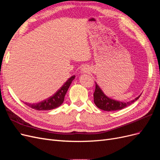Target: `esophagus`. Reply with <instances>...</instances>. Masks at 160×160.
Returning a JSON list of instances; mask_svg holds the SVG:
<instances>
[{
	"label": "esophagus",
	"mask_w": 160,
	"mask_h": 160,
	"mask_svg": "<svg viewBox=\"0 0 160 160\" xmlns=\"http://www.w3.org/2000/svg\"><path fill=\"white\" fill-rule=\"evenodd\" d=\"M81 71H82V72H83V73H88V72H90V68H89V67L88 66V65L83 66V67H82Z\"/></svg>",
	"instance_id": "esophagus-1"
}]
</instances>
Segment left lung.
<instances>
[{"instance_id":"obj_1","label":"left lung","mask_w":160,"mask_h":160,"mask_svg":"<svg viewBox=\"0 0 160 160\" xmlns=\"http://www.w3.org/2000/svg\"><path fill=\"white\" fill-rule=\"evenodd\" d=\"M142 94H140L136 98L133 100H131L128 102H123V101H119L109 98L106 95L104 92L101 89L100 87L95 83V90L93 93L94 103L95 105L101 110L111 111H118L121 110L125 108L128 107L137 101Z\"/></svg>"}]
</instances>
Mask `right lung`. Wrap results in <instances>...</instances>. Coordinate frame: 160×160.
Returning <instances> with one entry per match:
<instances>
[{"label": "right lung", "mask_w": 160, "mask_h": 160, "mask_svg": "<svg viewBox=\"0 0 160 160\" xmlns=\"http://www.w3.org/2000/svg\"><path fill=\"white\" fill-rule=\"evenodd\" d=\"M75 75L71 77L54 95L52 96H51L50 98L48 99L41 101L40 103H37L35 104H25L27 106H28V107L31 108L32 109L38 111L51 110L57 108H59V106H61L62 104V103H63L67 91L68 90L69 86L71 85L72 81L75 79Z\"/></svg>", "instance_id": "1"}]
</instances>
